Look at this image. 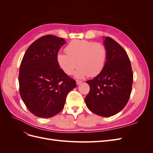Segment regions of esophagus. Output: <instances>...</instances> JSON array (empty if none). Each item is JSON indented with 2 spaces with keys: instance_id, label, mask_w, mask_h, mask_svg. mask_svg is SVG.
I'll use <instances>...</instances> for the list:
<instances>
[{
  "instance_id": "1",
  "label": "esophagus",
  "mask_w": 153,
  "mask_h": 153,
  "mask_svg": "<svg viewBox=\"0 0 153 153\" xmlns=\"http://www.w3.org/2000/svg\"><path fill=\"white\" fill-rule=\"evenodd\" d=\"M76 84L77 85H80L81 83L82 82V80H76Z\"/></svg>"
}]
</instances>
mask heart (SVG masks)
I'll return each instance as SVG.
<instances>
[{
	"instance_id": "obj_1",
	"label": "heart",
	"mask_w": 153,
	"mask_h": 153,
	"mask_svg": "<svg viewBox=\"0 0 153 153\" xmlns=\"http://www.w3.org/2000/svg\"><path fill=\"white\" fill-rule=\"evenodd\" d=\"M67 53H59L57 56L59 65L67 75H71L78 64L75 76L82 78L87 75L94 76L105 66L107 50L101 43L84 39H74L66 46Z\"/></svg>"
}]
</instances>
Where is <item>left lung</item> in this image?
Listing matches in <instances>:
<instances>
[{
    "label": "left lung",
    "instance_id": "left-lung-1",
    "mask_svg": "<svg viewBox=\"0 0 153 153\" xmlns=\"http://www.w3.org/2000/svg\"><path fill=\"white\" fill-rule=\"evenodd\" d=\"M104 44L107 50L106 61L99 75L86 82L90 91L85 102L92 112L110 117L126 105L133 75L128 55L121 46L110 37H106Z\"/></svg>",
    "mask_w": 153,
    "mask_h": 153
}]
</instances>
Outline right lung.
I'll return each instance as SVG.
<instances>
[{"label":"right lung","instance_id":"obj_1","mask_svg":"<svg viewBox=\"0 0 153 153\" xmlns=\"http://www.w3.org/2000/svg\"><path fill=\"white\" fill-rule=\"evenodd\" d=\"M66 43L63 38L45 35L29 46L22 60L20 94L27 109L37 117L48 118L59 114L68 93L76 86L57 62L59 50Z\"/></svg>","mask_w":153,"mask_h":153}]
</instances>
